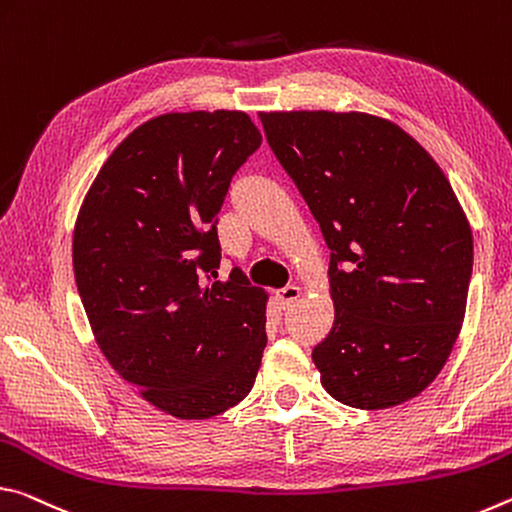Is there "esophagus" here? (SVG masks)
I'll return each mask as SVG.
<instances>
[{
	"label": "esophagus",
	"mask_w": 512,
	"mask_h": 512,
	"mask_svg": "<svg viewBox=\"0 0 512 512\" xmlns=\"http://www.w3.org/2000/svg\"><path fill=\"white\" fill-rule=\"evenodd\" d=\"M301 295H304V290H301V286H286V288H281L279 292H276V299H279L283 306H290V304H295V301Z\"/></svg>",
	"instance_id": "34e87169"
}]
</instances>
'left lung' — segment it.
Instances as JSON below:
<instances>
[{"instance_id": "8db88e82", "label": "left lung", "mask_w": 512, "mask_h": 512, "mask_svg": "<svg viewBox=\"0 0 512 512\" xmlns=\"http://www.w3.org/2000/svg\"><path fill=\"white\" fill-rule=\"evenodd\" d=\"M267 142L331 249L335 320L313 349L340 404L424 392L465 320L474 240L454 188L395 122L360 111L261 113Z\"/></svg>"}]
</instances>
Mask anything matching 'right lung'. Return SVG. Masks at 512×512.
<instances>
[{"instance_id": "1", "label": "right lung", "mask_w": 512, "mask_h": 512, "mask_svg": "<svg viewBox=\"0 0 512 512\" xmlns=\"http://www.w3.org/2000/svg\"><path fill=\"white\" fill-rule=\"evenodd\" d=\"M261 140L245 111L156 115L106 158L74 222V279L99 351L177 420L233 408L261 367L267 292L240 270L215 281L217 213Z\"/></svg>"}]
</instances>
